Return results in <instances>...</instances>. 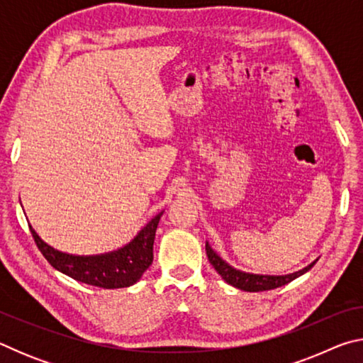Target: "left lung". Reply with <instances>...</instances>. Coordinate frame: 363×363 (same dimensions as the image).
<instances>
[{
  "mask_svg": "<svg viewBox=\"0 0 363 363\" xmlns=\"http://www.w3.org/2000/svg\"><path fill=\"white\" fill-rule=\"evenodd\" d=\"M206 255H208V259H210V262L213 264V267L216 269V272L227 281V284L235 288H240V290H245V291L274 290V288L286 285L288 281L299 277V275H303L312 266H314V262H312L311 266H307L303 270H299V272H294L290 275H255V274H245V272H240V270L230 267L229 264L224 262L216 253H214L208 243H206Z\"/></svg>",
  "mask_w": 363,
  "mask_h": 363,
  "instance_id": "left-lung-1",
  "label": "left lung"
}]
</instances>
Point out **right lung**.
Wrapping results in <instances>:
<instances>
[{"mask_svg":"<svg viewBox=\"0 0 363 363\" xmlns=\"http://www.w3.org/2000/svg\"><path fill=\"white\" fill-rule=\"evenodd\" d=\"M162 214L163 211L157 214L126 247L97 256L60 253L43 242L32 227H30V232H32L33 240L41 255L59 272L69 275L82 284L113 290V288H125L136 284L149 269L153 261V240H155L157 225Z\"/></svg>","mask_w":363,"mask_h":363,"instance_id":"obj_1","label":"right lung"}]
</instances>
